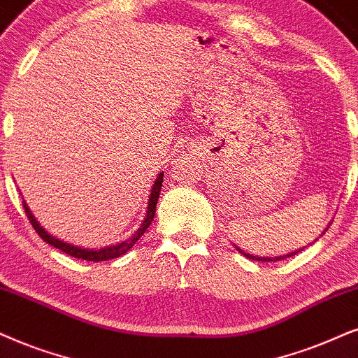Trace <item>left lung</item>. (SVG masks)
Instances as JSON below:
<instances>
[{
	"label": "left lung",
	"instance_id": "left-lung-1",
	"mask_svg": "<svg viewBox=\"0 0 358 358\" xmlns=\"http://www.w3.org/2000/svg\"><path fill=\"white\" fill-rule=\"evenodd\" d=\"M238 250H239V248H238ZM301 251H302V250H301ZM301 251L291 252V255H287V256H280V257H256V256H252V255H246V252H243L241 250H239V252H243L244 256H246V257H250V259H255V261H279V259H286V257H291V256L297 255V252H301Z\"/></svg>",
	"mask_w": 358,
	"mask_h": 358
}]
</instances>
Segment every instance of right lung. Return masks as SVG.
Segmentation results:
<instances>
[{
  "label": "right lung",
  "mask_w": 358,
  "mask_h": 358,
  "mask_svg": "<svg viewBox=\"0 0 358 358\" xmlns=\"http://www.w3.org/2000/svg\"><path fill=\"white\" fill-rule=\"evenodd\" d=\"M162 182H164V175H158L157 182L153 183V188H152V193H150V200H148V210H147V216L145 220H143L142 226L138 228V231L134 234L132 238L127 239V241L117 244V246H108V248H102V250L99 251H92V250H83V248H78V246H72V244H67L64 241H59L57 238H54L49 234L48 231H44L43 228L38 224V221L34 220V216L31 215L28 205H26L24 201H22V208H24L26 211V216H28L29 223L33 224V228L36 229V233L39 234L41 239H44L48 244H51V246L57 248V250H61L62 252H66V255H69L72 257H78V259H85V261H108V259H114V257H119L122 255H125L127 251L130 250V248L134 246L135 243L138 241L140 236H142L143 233L147 231L148 226L152 224L153 221V216H155V210H157V201H158V196H160V189H162Z\"/></svg>",
  "instance_id": "right-lung-1"
}]
</instances>
